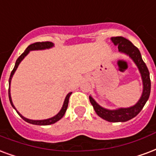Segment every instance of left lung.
<instances>
[{
    "label": "left lung",
    "instance_id": "8db88e82",
    "mask_svg": "<svg viewBox=\"0 0 156 156\" xmlns=\"http://www.w3.org/2000/svg\"><path fill=\"white\" fill-rule=\"evenodd\" d=\"M113 43L115 45H118V50L122 52H124L131 57L132 60L134 61L136 65L137 66L138 69L141 75L142 81H143V93L140 97V100L137 104L132 107L127 108H119L117 110H108L105 109L104 108L100 107L96 103L92 97L90 96V101L91 105H93L94 109L98 115L105 119L106 121L111 122H127L132 119L140 113L143 108L144 105H146V101L148 100L151 93V79H150V72L146 66V63L144 62L139 49L132 44L128 39L123 37H113L111 38Z\"/></svg>",
    "mask_w": 156,
    "mask_h": 156
}]
</instances>
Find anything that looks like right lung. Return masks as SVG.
Instances as JSON below:
<instances>
[{
    "mask_svg": "<svg viewBox=\"0 0 156 156\" xmlns=\"http://www.w3.org/2000/svg\"><path fill=\"white\" fill-rule=\"evenodd\" d=\"M53 46V43H51V42H37V43H32V44H30L26 49H25V51L22 53V54L18 57V59L16 60V65H15V67L11 71V73H10V79H9V84L10 85V80H11V78H12L13 75L15 73V71H16V69L18 67L19 64L20 63V62L24 58V57L26 56L28 53L29 52V51H31V50H42V49H46V48H50L51 47ZM8 93H9V99H10V102L11 105H12V107L16 109V108L15 106L13 105L12 100H11V97H10V87H9V91H8ZM71 94V93H69L66 97L65 101H64V104H63L62 108L61 109V111L59 113H57V115L54 116V117H52L51 118H48V119H45V120H30V119H28V118H25L24 117L21 115L20 113H19L18 111L16 110V112L18 113V114L20 116L21 118L24 119V121L27 122H29V123L31 124H34V125H42V126H46V125H51V124H53L55 122H57V121H59L61 118H62L64 114H65L66 111L67 109V106H68V102H69V98H70V95Z\"/></svg>",
    "mask_w": 156,
    "mask_h": 156,
    "instance_id": "1",
    "label": "right lung"
}]
</instances>
